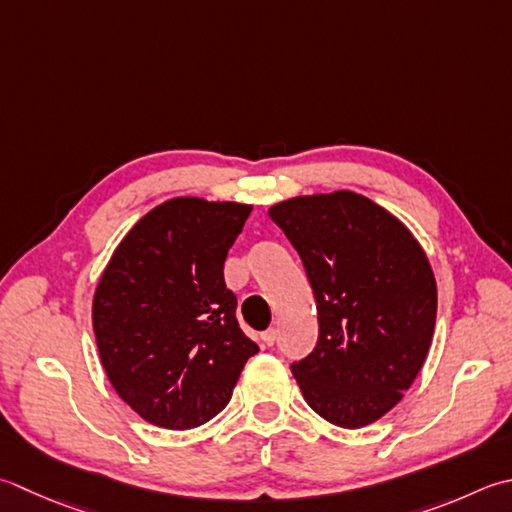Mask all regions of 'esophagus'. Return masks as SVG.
Here are the masks:
<instances>
[{
  "mask_svg": "<svg viewBox=\"0 0 512 512\" xmlns=\"http://www.w3.org/2000/svg\"><path fill=\"white\" fill-rule=\"evenodd\" d=\"M262 342H264L266 346H273V344L277 342V330H275V328H268L266 333H262Z\"/></svg>",
  "mask_w": 512,
  "mask_h": 512,
  "instance_id": "34e87169",
  "label": "esophagus"
}]
</instances>
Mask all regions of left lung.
I'll return each mask as SVG.
<instances>
[{
	"instance_id": "obj_1",
	"label": "left lung",
	"mask_w": 512,
	"mask_h": 512,
	"mask_svg": "<svg viewBox=\"0 0 512 512\" xmlns=\"http://www.w3.org/2000/svg\"><path fill=\"white\" fill-rule=\"evenodd\" d=\"M302 257L319 339L290 366L326 422L362 428L402 402L422 370L437 317V282L415 235L353 190L290 197L268 208Z\"/></svg>"
}]
</instances>
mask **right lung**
<instances>
[{
    "mask_svg": "<svg viewBox=\"0 0 512 512\" xmlns=\"http://www.w3.org/2000/svg\"><path fill=\"white\" fill-rule=\"evenodd\" d=\"M253 206L173 197L128 230L93 297V330L115 393L168 430L210 422L259 346L237 324L228 248Z\"/></svg>",
    "mask_w": 512,
    "mask_h": 512,
    "instance_id": "obj_1",
    "label": "right lung"
}]
</instances>
